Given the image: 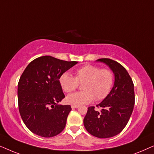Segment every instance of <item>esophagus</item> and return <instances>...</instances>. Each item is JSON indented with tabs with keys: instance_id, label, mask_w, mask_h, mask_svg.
Returning a JSON list of instances; mask_svg holds the SVG:
<instances>
[{
	"instance_id": "34e87169",
	"label": "esophagus",
	"mask_w": 154,
	"mask_h": 154,
	"mask_svg": "<svg viewBox=\"0 0 154 154\" xmlns=\"http://www.w3.org/2000/svg\"><path fill=\"white\" fill-rule=\"evenodd\" d=\"M79 106H77V105H71V108L72 109H77L79 108Z\"/></svg>"
}]
</instances>
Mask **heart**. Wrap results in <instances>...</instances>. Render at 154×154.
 Listing matches in <instances>:
<instances>
[{"mask_svg":"<svg viewBox=\"0 0 154 154\" xmlns=\"http://www.w3.org/2000/svg\"><path fill=\"white\" fill-rule=\"evenodd\" d=\"M59 82L66 92L73 91L77 88L78 84L83 83L81 85L83 91L69 94L66 97L68 104L79 106L89 104L94 98L96 101L106 98L114 83V75L109 69L88 64L76 69L74 78L68 72L62 73Z\"/></svg>","mask_w":154,"mask_h":154,"instance_id":"obj_1","label":"heart"}]
</instances>
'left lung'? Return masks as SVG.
Listing matches in <instances>:
<instances>
[{"mask_svg":"<svg viewBox=\"0 0 154 154\" xmlns=\"http://www.w3.org/2000/svg\"><path fill=\"white\" fill-rule=\"evenodd\" d=\"M97 61L104 63L111 69L114 73V84L108 96L97 105L102 110L88 107L83 123L92 135L109 138L119 134L129 121L134 105V84L127 70L119 62L108 58Z\"/></svg>","mask_w":154,"mask_h":154,"instance_id":"obj_1","label":"left lung"}]
</instances>
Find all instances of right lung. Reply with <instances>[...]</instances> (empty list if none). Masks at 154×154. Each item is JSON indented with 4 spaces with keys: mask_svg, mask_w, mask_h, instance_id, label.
Masks as SVG:
<instances>
[{
    "mask_svg": "<svg viewBox=\"0 0 154 154\" xmlns=\"http://www.w3.org/2000/svg\"><path fill=\"white\" fill-rule=\"evenodd\" d=\"M42 56L29 64L18 83L19 111L33 133L43 137L57 135L66 125L70 105H60L65 97L60 75L77 64Z\"/></svg>",
    "mask_w": 154,
    "mask_h": 154,
    "instance_id": "obj_1",
    "label": "right lung"
}]
</instances>
